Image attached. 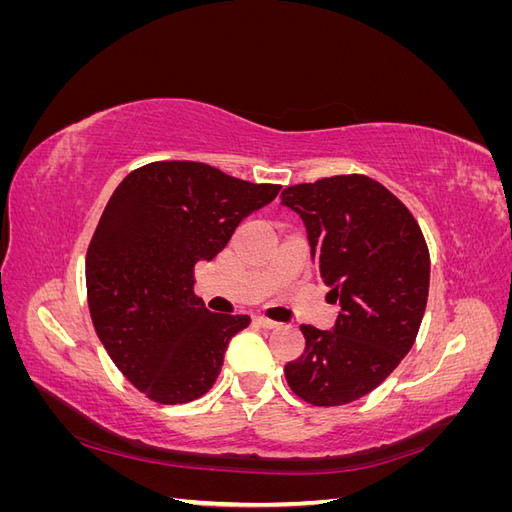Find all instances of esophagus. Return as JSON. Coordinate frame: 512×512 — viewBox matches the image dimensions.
Returning <instances> with one entry per match:
<instances>
[{
    "instance_id": "esophagus-1",
    "label": "esophagus",
    "mask_w": 512,
    "mask_h": 512,
    "mask_svg": "<svg viewBox=\"0 0 512 512\" xmlns=\"http://www.w3.org/2000/svg\"><path fill=\"white\" fill-rule=\"evenodd\" d=\"M254 320H256L258 327H262V329H277V327H280V322H275V320L265 318V316H256Z\"/></svg>"
}]
</instances>
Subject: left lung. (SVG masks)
<instances>
[{"instance_id":"left-lung-1","label":"left lung","mask_w":512,"mask_h":512,"mask_svg":"<svg viewBox=\"0 0 512 512\" xmlns=\"http://www.w3.org/2000/svg\"><path fill=\"white\" fill-rule=\"evenodd\" d=\"M320 280L342 312L333 331L303 324L305 352L284 367L312 406H344L380 386L414 346L429 294V250L401 200L365 175L290 185Z\"/></svg>"}]
</instances>
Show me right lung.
Masks as SVG:
<instances>
[{
    "label": "right lung",
    "instance_id": "1",
    "mask_svg": "<svg viewBox=\"0 0 512 512\" xmlns=\"http://www.w3.org/2000/svg\"><path fill=\"white\" fill-rule=\"evenodd\" d=\"M280 190L179 160L145 164L117 185L87 247V303L108 356L151 401L188 404L218 380L250 316L209 312L194 265Z\"/></svg>",
    "mask_w": 512,
    "mask_h": 512
}]
</instances>
